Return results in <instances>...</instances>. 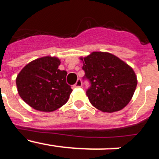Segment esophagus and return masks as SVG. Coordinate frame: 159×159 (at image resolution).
Returning <instances> with one entry per match:
<instances>
[{
	"instance_id": "34e87169",
	"label": "esophagus",
	"mask_w": 159,
	"mask_h": 159,
	"mask_svg": "<svg viewBox=\"0 0 159 159\" xmlns=\"http://www.w3.org/2000/svg\"><path fill=\"white\" fill-rule=\"evenodd\" d=\"M82 86V82H81V80L80 79H78L75 83V84L74 85V88H80Z\"/></svg>"
}]
</instances>
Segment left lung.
I'll use <instances>...</instances> for the list:
<instances>
[{
    "mask_svg": "<svg viewBox=\"0 0 159 159\" xmlns=\"http://www.w3.org/2000/svg\"><path fill=\"white\" fill-rule=\"evenodd\" d=\"M85 77L91 83L87 91L92 106L102 112L119 111L132 99L137 86L133 68L115 55L93 52L80 57Z\"/></svg>",
    "mask_w": 159,
    "mask_h": 159,
    "instance_id": "8db88e82",
    "label": "left lung"
}]
</instances>
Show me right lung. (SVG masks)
<instances>
[{
  "label": "right lung",
  "mask_w": 159,
  "mask_h": 159,
  "mask_svg": "<svg viewBox=\"0 0 159 159\" xmlns=\"http://www.w3.org/2000/svg\"><path fill=\"white\" fill-rule=\"evenodd\" d=\"M60 60L43 57L25 65L16 79L18 94L35 110L51 112L67 102L72 92L66 83L67 71L58 68Z\"/></svg>",
  "instance_id": "obj_1"
}]
</instances>
